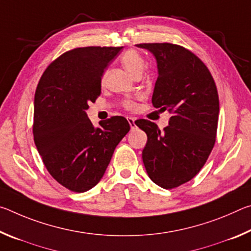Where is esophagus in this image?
I'll list each match as a JSON object with an SVG mask.
<instances>
[{
	"label": "esophagus",
	"instance_id": "esophagus-1",
	"mask_svg": "<svg viewBox=\"0 0 251 251\" xmlns=\"http://www.w3.org/2000/svg\"><path fill=\"white\" fill-rule=\"evenodd\" d=\"M127 121H128L129 123V126L131 129H134L136 127V124H135V118L134 117H127Z\"/></svg>",
	"mask_w": 251,
	"mask_h": 251
}]
</instances>
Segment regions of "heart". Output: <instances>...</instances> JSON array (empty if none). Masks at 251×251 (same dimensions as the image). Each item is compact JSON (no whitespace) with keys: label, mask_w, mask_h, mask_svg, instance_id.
Listing matches in <instances>:
<instances>
[{"label":"heart","mask_w":251,"mask_h":251,"mask_svg":"<svg viewBox=\"0 0 251 251\" xmlns=\"http://www.w3.org/2000/svg\"><path fill=\"white\" fill-rule=\"evenodd\" d=\"M121 62L123 66L126 69V71L133 76L135 74L142 73L144 71V67H145V61H144V58L141 56V54L133 50H126V52L122 55ZM128 106L131 107L133 105L129 103Z\"/></svg>","instance_id":"b5f03b06"}]
</instances>
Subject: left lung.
<instances>
[{"mask_svg":"<svg viewBox=\"0 0 251 251\" xmlns=\"http://www.w3.org/2000/svg\"><path fill=\"white\" fill-rule=\"evenodd\" d=\"M136 46L150 50L157 62L152 105L172 114L163 131L147 120L135 122L147 134L143 163L156 185L172 189L197 175L215 145L219 115L217 87L206 65L182 46Z\"/></svg>","mask_w":251,"mask_h":251,"instance_id":"1","label":"left lung"}]
</instances>
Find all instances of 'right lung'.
I'll list each match as a JSON object with an SVG mask.
<instances>
[{
  "label": "right lung",
  "instance_id": "1",
  "mask_svg": "<svg viewBox=\"0 0 251 251\" xmlns=\"http://www.w3.org/2000/svg\"><path fill=\"white\" fill-rule=\"evenodd\" d=\"M122 49L69 50L50 63L36 87L35 146L52 177L72 192H87L99 184L118 143L129 131L124 117H110L95 127L86 114L88 103L100 95L105 69Z\"/></svg>",
  "mask_w": 251,
  "mask_h": 251
}]
</instances>
